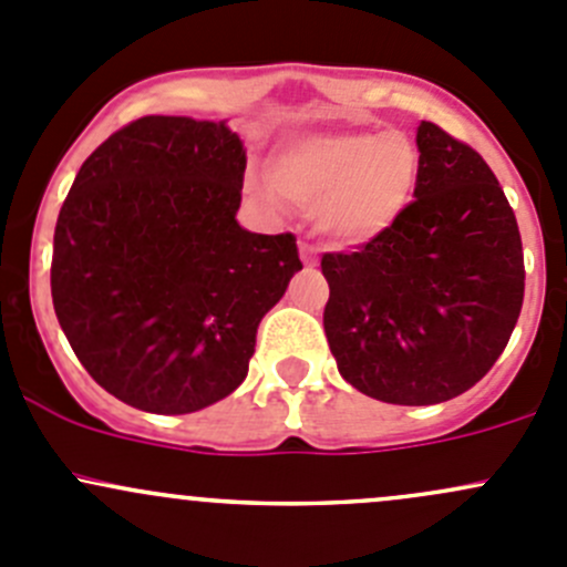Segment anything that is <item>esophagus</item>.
I'll use <instances>...</instances> for the list:
<instances>
[{
  "mask_svg": "<svg viewBox=\"0 0 567 567\" xmlns=\"http://www.w3.org/2000/svg\"><path fill=\"white\" fill-rule=\"evenodd\" d=\"M299 255H301V262H305V266H316L318 262V249L312 247V244H301L299 247Z\"/></svg>",
  "mask_w": 567,
  "mask_h": 567,
  "instance_id": "34e87169",
  "label": "esophagus"
}]
</instances>
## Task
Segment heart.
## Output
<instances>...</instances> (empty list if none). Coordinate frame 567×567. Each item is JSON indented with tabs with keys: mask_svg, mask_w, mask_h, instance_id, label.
<instances>
[{
	"mask_svg": "<svg viewBox=\"0 0 567 567\" xmlns=\"http://www.w3.org/2000/svg\"><path fill=\"white\" fill-rule=\"evenodd\" d=\"M274 192L316 210L318 230L340 244H368L414 197L420 151L400 131L348 128L299 136L268 164ZM271 188H260L266 199Z\"/></svg>",
	"mask_w": 567,
	"mask_h": 567,
	"instance_id": "obj_1",
	"label": "heart"
}]
</instances>
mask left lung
<instances>
[{
	"label": "left lung",
	"mask_w": 567,
	"mask_h": 567,
	"mask_svg": "<svg viewBox=\"0 0 567 567\" xmlns=\"http://www.w3.org/2000/svg\"><path fill=\"white\" fill-rule=\"evenodd\" d=\"M416 147V199L400 219L357 251L320 257L337 370L398 405L472 390L505 351L524 301L522 233L496 175L427 120Z\"/></svg>",
	"instance_id": "1"
}]
</instances>
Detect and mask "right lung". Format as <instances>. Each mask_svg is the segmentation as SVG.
<instances>
[{
	"label": "right lung",
	"instance_id": "add662e5",
	"mask_svg": "<svg viewBox=\"0 0 567 567\" xmlns=\"http://www.w3.org/2000/svg\"><path fill=\"white\" fill-rule=\"evenodd\" d=\"M247 151L225 123L151 114L79 169L54 227V312L95 384L192 414L247 379L262 316L301 271L293 233L236 221Z\"/></svg>",
	"mask_w": 567,
	"mask_h": 567
}]
</instances>
